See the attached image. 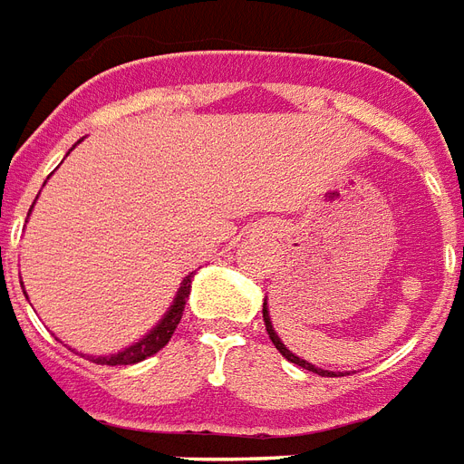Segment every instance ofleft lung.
<instances>
[{"mask_svg":"<svg viewBox=\"0 0 464 464\" xmlns=\"http://www.w3.org/2000/svg\"><path fill=\"white\" fill-rule=\"evenodd\" d=\"M263 321H266V331H268V337H270V340H273V344H276V347H277V352H280V354H283V357L287 359V362H292V364L304 366V369H309V372L318 373V376H331V372H324V369H318V366H314V364H309V362H304V359L295 357V354H292V352L287 350V347H285L283 343H280V337L276 335V331H273V325H270V316H268V309H266V304H263ZM333 376H335V373H333Z\"/></svg>","mask_w":464,"mask_h":464,"instance_id":"1","label":"left lung"}]
</instances>
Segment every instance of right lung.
<instances>
[{
    "instance_id": "right-lung-1",
    "label": "right lung",
    "mask_w": 464,
    "mask_h": 464,
    "mask_svg": "<svg viewBox=\"0 0 464 464\" xmlns=\"http://www.w3.org/2000/svg\"><path fill=\"white\" fill-rule=\"evenodd\" d=\"M191 277L194 276H187V280H184L179 287V295H177L174 304L169 306L168 314H165V318H162L160 324L155 325L153 331L148 333V335L143 337L140 343L131 344V347H127V350L117 352V354H112V357H98L95 362H98V364H107V366H124V364H136V362H143V359L150 357V354H155V352H160L162 347L169 343V337H172L174 328L179 325L181 311H184V304H187V299H188V290H191Z\"/></svg>"
}]
</instances>
